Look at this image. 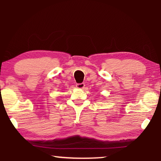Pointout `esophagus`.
<instances>
[{
  "label": "esophagus",
  "instance_id": "34e87169",
  "mask_svg": "<svg viewBox=\"0 0 161 161\" xmlns=\"http://www.w3.org/2000/svg\"><path fill=\"white\" fill-rule=\"evenodd\" d=\"M84 86H85V84L84 83H80L76 84V87L78 89H84Z\"/></svg>",
  "mask_w": 161,
  "mask_h": 161
}]
</instances>
